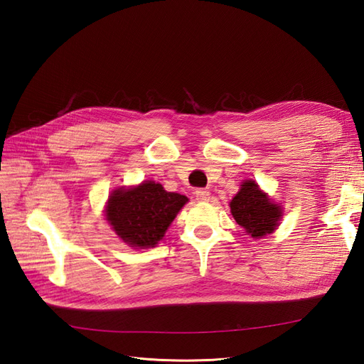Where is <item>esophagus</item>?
<instances>
[{"label":"esophagus","mask_w":364,"mask_h":364,"mask_svg":"<svg viewBox=\"0 0 364 364\" xmlns=\"http://www.w3.org/2000/svg\"><path fill=\"white\" fill-rule=\"evenodd\" d=\"M194 196H196V199L199 200V202H208L209 200V197H211V193H209L208 190H196L194 191Z\"/></svg>","instance_id":"obj_1"}]
</instances>
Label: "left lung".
Masks as SVG:
<instances>
[{
	"mask_svg": "<svg viewBox=\"0 0 364 364\" xmlns=\"http://www.w3.org/2000/svg\"><path fill=\"white\" fill-rule=\"evenodd\" d=\"M235 222L252 238H262L278 228L282 217V208L273 203L258 183L252 179L245 181L240 191L229 203Z\"/></svg>",
	"mask_w": 364,
	"mask_h": 364,
	"instance_id": "obj_1",
	"label": "left lung"
}]
</instances>
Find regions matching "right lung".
Instances as JSON below:
<instances>
[{"mask_svg":"<svg viewBox=\"0 0 364 364\" xmlns=\"http://www.w3.org/2000/svg\"><path fill=\"white\" fill-rule=\"evenodd\" d=\"M188 202L179 193H168L161 183L144 181L138 186L118 188L109 196L106 220L130 247H155L182 206Z\"/></svg>","mask_w":364,"mask_h":364,"instance_id":"add662e5","label":"right lung"}]
</instances>
